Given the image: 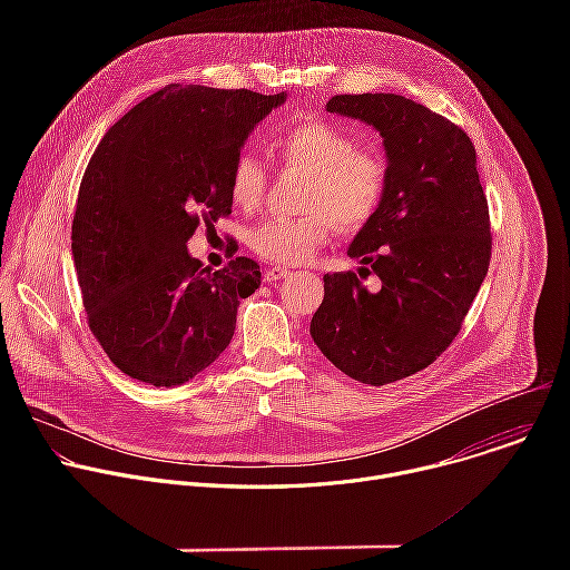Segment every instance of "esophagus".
<instances>
[{
  "label": "esophagus",
  "instance_id": "obj_1",
  "mask_svg": "<svg viewBox=\"0 0 570 570\" xmlns=\"http://www.w3.org/2000/svg\"><path fill=\"white\" fill-rule=\"evenodd\" d=\"M288 275H291V271L284 266H271L266 271V282H279V279H286Z\"/></svg>",
  "mask_w": 570,
  "mask_h": 570
}]
</instances>
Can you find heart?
<instances>
[{
	"mask_svg": "<svg viewBox=\"0 0 570 570\" xmlns=\"http://www.w3.org/2000/svg\"><path fill=\"white\" fill-rule=\"evenodd\" d=\"M275 148L286 165L308 174L299 218H268L250 234L253 250L273 264H302L334 225L354 234L379 212L387 167L376 150L356 148V139L327 121H299L277 135ZM268 174L255 155L236 157L229 174V198L243 212H255L266 194Z\"/></svg>",
	"mask_w": 570,
	"mask_h": 570,
	"instance_id": "1",
	"label": "heart"
}]
</instances>
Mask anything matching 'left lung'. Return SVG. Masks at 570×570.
Returning <instances> with one entry per match:
<instances>
[{
    "label": "left lung",
    "mask_w": 570,
    "mask_h": 570,
    "mask_svg": "<svg viewBox=\"0 0 570 570\" xmlns=\"http://www.w3.org/2000/svg\"><path fill=\"white\" fill-rule=\"evenodd\" d=\"M327 112L383 137L385 194L347 250L382 288L367 292L352 271L324 275L311 338L347 376L385 385L429 367L458 336L490 268V209L471 139L442 115L399 95H338Z\"/></svg>",
    "instance_id": "left-lung-1"
}]
</instances>
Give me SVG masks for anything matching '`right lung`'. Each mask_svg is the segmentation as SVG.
Listing matches in <instances>:
<instances>
[{"label": "right lung", "mask_w": 570, "mask_h": 570, "mask_svg": "<svg viewBox=\"0 0 570 570\" xmlns=\"http://www.w3.org/2000/svg\"><path fill=\"white\" fill-rule=\"evenodd\" d=\"M286 92L169 86L128 110L78 189L71 257L90 330L130 379L183 385L229 345L257 262L212 273L187 250L198 223L232 214L229 174Z\"/></svg>", "instance_id": "obj_1"}]
</instances>
